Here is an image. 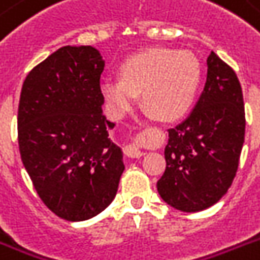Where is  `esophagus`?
<instances>
[{
    "instance_id": "obj_1",
    "label": "esophagus",
    "mask_w": 260,
    "mask_h": 260,
    "mask_svg": "<svg viewBox=\"0 0 260 260\" xmlns=\"http://www.w3.org/2000/svg\"><path fill=\"white\" fill-rule=\"evenodd\" d=\"M138 140H140V135H138V136H136V143H138ZM124 152H125L126 156H129V158H140V156L143 155V151L140 150L138 144H135V143L125 146V148H124Z\"/></svg>"
}]
</instances>
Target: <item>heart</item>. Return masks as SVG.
<instances>
[{
    "mask_svg": "<svg viewBox=\"0 0 260 260\" xmlns=\"http://www.w3.org/2000/svg\"><path fill=\"white\" fill-rule=\"evenodd\" d=\"M201 63L189 51L152 47L124 59L118 78L102 79L100 90L114 114H125L138 102L162 121H173L190 109L201 85Z\"/></svg>",
    "mask_w": 260,
    "mask_h": 260,
    "instance_id": "heart-1",
    "label": "heart"
}]
</instances>
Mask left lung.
Listing matches in <instances>:
<instances>
[{
  "label": "left lung",
  "instance_id": "8db88e82",
  "mask_svg": "<svg viewBox=\"0 0 260 260\" xmlns=\"http://www.w3.org/2000/svg\"><path fill=\"white\" fill-rule=\"evenodd\" d=\"M201 97L185 121L169 129L166 170L156 183L163 201L182 212L214 205L234 182L246 134L238 75L213 51Z\"/></svg>",
  "mask_w": 260,
  "mask_h": 260
}]
</instances>
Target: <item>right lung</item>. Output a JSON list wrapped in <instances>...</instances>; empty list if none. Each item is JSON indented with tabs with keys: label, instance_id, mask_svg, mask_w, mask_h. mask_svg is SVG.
<instances>
[{
	"label": "right lung",
	"instance_id": "1",
	"mask_svg": "<svg viewBox=\"0 0 260 260\" xmlns=\"http://www.w3.org/2000/svg\"><path fill=\"white\" fill-rule=\"evenodd\" d=\"M105 62L90 46H66L34 67L18 104V148L39 197L67 221L101 213L117 193L122 152L102 113Z\"/></svg>",
	"mask_w": 260,
	"mask_h": 260
}]
</instances>
